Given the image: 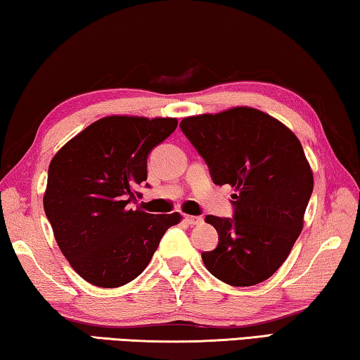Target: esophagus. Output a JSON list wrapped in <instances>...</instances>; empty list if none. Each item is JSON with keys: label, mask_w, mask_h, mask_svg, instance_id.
<instances>
[{"label": "esophagus", "mask_w": 360, "mask_h": 360, "mask_svg": "<svg viewBox=\"0 0 360 360\" xmlns=\"http://www.w3.org/2000/svg\"><path fill=\"white\" fill-rule=\"evenodd\" d=\"M184 220L188 223V225H201L204 221L202 217H193V215H185Z\"/></svg>", "instance_id": "esophagus-1"}]
</instances>
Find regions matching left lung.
Wrapping results in <instances>:
<instances>
[{
	"mask_svg": "<svg viewBox=\"0 0 360 360\" xmlns=\"http://www.w3.org/2000/svg\"><path fill=\"white\" fill-rule=\"evenodd\" d=\"M181 132L202 156L215 185H231L233 219L207 215L219 245L202 253L217 279L234 287L266 281L303 228L314 180L290 129L249 107L181 120Z\"/></svg>",
	"mask_w": 360,
	"mask_h": 360,
	"instance_id": "1",
	"label": "left lung"
}]
</instances>
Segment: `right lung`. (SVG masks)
Masks as SVG:
<instances>
[{
  "label": "right lung",
  "mask_w": 360,
  "mask_h": 360,
  "mask_svg": "<svg viewBox=\"0 0 360 360\" xmlns=\"http://www.w3.org/2000/svg\"><path fill=\"white\" fill-rule=\"evenodd\" d=\"M175 117L107 116L63 145L47 170L44 212L65 258L92 285L113 288L141 274L180 214L131 209L151 150ZM146 186H150L146 184Z\"/></svg>",
  "instance_id": "obj_1"
}]
</instances>
